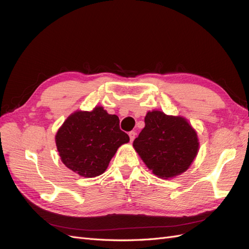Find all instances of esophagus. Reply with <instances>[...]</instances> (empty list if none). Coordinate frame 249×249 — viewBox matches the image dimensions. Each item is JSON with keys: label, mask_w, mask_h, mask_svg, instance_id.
<instances>
[{"label": "esophagus", "mask_w": 249, "mask_h": 249, "mask_svg": "<svg viewBox=\"0 0 249 249\" xmlns=\"http://www.w3.org/2000/svg\"><path fill=\"white\" fill-rule=\"evenodd\" d=\"M129 136H130V140H131V142L135 139V136H136V133H135L134 131H132V132H130L129 133Z\"/></svg>", "instance_id": "esophagus-1"}]
</instances>
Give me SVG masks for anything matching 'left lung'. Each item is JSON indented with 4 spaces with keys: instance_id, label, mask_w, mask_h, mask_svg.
Here are the masks:
<instances>
[{
    "instance_id": "obj_1",
    "label": "left lung",
    "mask_w": 249,
    "mask_h": 249,
    "mask_svg": "<svg viewBox=\"0 0 249 249\" xmlns=\"http://www.w3.org/2000/svg\"><path fill=\"white\" fill-rule=\"evenodd\" d=\"M144 123L133 146L146 167L161 178L182 175L197 156L196 131L185 117L166 115L159 110L148 111Z\"/></svg>"
}]
</instances>
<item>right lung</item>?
Masks as SVG:
<instances>
[{
    "label": "right lung",
    "instance_id": "1",
    "mask_svg": "<svg viewBox=\"0 0 249 249\" xmlns=\"http://www.w3.org/2000/svg\"><path fill=\"white\" fill-rule=\"evenodd\" d=\"M55 141L67 168L83 178H95L106 171L118 147L130 138L119 129L117 115L96 106L71 113L59 127Z\"/></svg>",
    "mask_w": 249,
    "mask_h": 249
}]
</instances>
